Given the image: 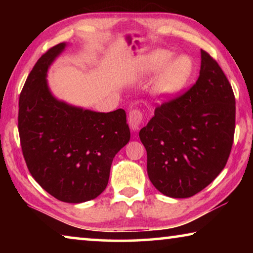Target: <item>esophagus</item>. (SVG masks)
I'll return each mask as SVG.
<instances>
[{
  "instance_id": "obj_1",
  "label": "esophagus",
  "mask_w": 253,
  "mask_h": 253,
  "mask_svg": "<svg viewBox=\"0 0 253 253\" xmlns=\"http://www.w3.org/2000/svg\"><path fill=\"white\" fill-rule=\"evenodd\" d=\"M143 122V114L139 109H131L128 114V123L132 130H138Z\"/></svg>"
}]
</instances>
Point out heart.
<instances>
[{"label": "heart", "instance_id": "obj_1", "mask_svg": "<svg viewBox=\"0 0 253 253\" xmlns=\"http://www.w3.org/2000/svg\"><path fill=\"white\" fill-rule=\"evenodd\" d=\"M170 59L172 53L160 50L149 55L146 60V65L152 70H162L165 68L155 84V90L163 95H172L182 89L193 71V63L190 58L181 55L169 64Z\"/></svg>", "mask_w": 253, "mask_h": 253}]
</instances>
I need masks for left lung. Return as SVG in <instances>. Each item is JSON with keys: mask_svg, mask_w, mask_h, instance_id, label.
<instances>
[{"mask_svg": "<svg viewBox=\"0 0 253 253\" xmlns=\"http://www.w3.org/2000/svg\"><path fill=\"white\" fill-rule=\"evenodd\" d=\"M234 129L232 87L219 63L201 50L196 83L158 105L139 131L153 185L175 199L199 193L224 169Z\"/></svg>", "mask_w": 253, "mask_h": 253, "instance_id": "8db88e82", "label": "left lung"}]
</instances>
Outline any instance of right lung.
I'll return each instance as SVG.
<instances>
[{
  "label": "right lung",
  "mask_w": 253,
  "mask_h": 253,
  "mask_svg": "<svg viewBox=\"0 0 253 253\" xmlns=\"http://www.w3.org/2000/svg\"><path fill=\"white\" fill-rule=\"evenodd\" d=\"M66 43L41 55L20 93L18 127L29 172L59 201L96 199L108 184L111 163L129 142L124 109L111 113L77 108L51 95L46 72Z\"/></svg>",
  "instance_id": "obj_1"
}]
</instances>
